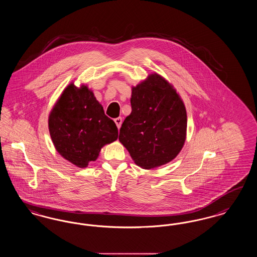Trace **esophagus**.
Here are the masks:
<instances>
[{"label":"esophagus","mask_w":257,"mask_h":257,"mask_svg":"<svg viewBox=\"0 0 257 257\" xmlns=\"http://www.w3.org/2000/svg\"><path fill=\"white\" fill-rule=\"evenodd\" d=\"M114 122L116 124L117 128L119 129L120 126H121V124H122V118H121V117H116V118H114Z\"/></svg>","instance_id":"obj_1"}]
</instances>
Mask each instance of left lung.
Instances as JSON below:
<instances>
[{"mask_svg":"<svg viewBox=\"0 0 257 257\" xmlns=\"http://www.w3.org/2000/svg\"><path fill=\"white\" fill-rule=\"evenodd\" d=\"M131 106L118 140L135 164L151 169L174 160L185 144L187 127L185 104L174 87L151 73L132 87Z\"/></svg>","mask_w":257,"mask_h":257,"instance_id":"8db88e82","label":"left lung"}]
</instances>
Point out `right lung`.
<instances>
[{
	"label": "right lung",
	"mask_w": 257,
	"mask_h": 257,
	"mask_svg": "<svg viewBox=\"0 0 257 257\" xmlns=\"http://www.w3.org/2000/svg\"><path fill=\"white\" fill-rule=\"evenodd\" d=\"M49 131L56 151L77 167L94 162L104 145L117 140L115 123L109 118L86 85H68L49 115Z\"/></svg>",
	"instance_id": "1"
}]
</instances>
